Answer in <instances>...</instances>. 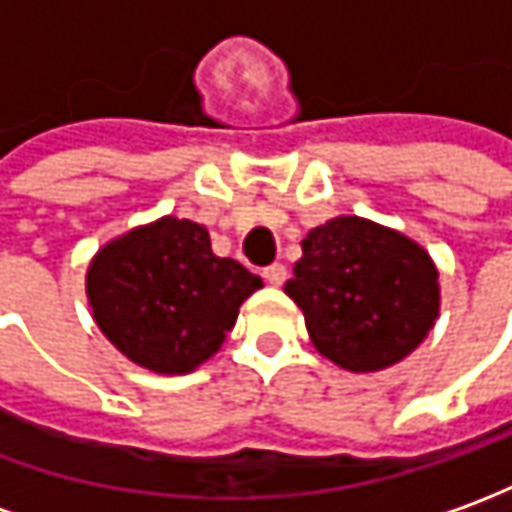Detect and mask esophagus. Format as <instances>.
Returning a JSON list of instances; mask_svg holds the SVG:
<instances>
[{"label":"esophagus","instance_id":"34e87169","mask_svg":"<svg viewBox=\"0 0 512 512\" xmlns=\"http://www.w3.org/2000/svg\"><path fill=\"white\" fill-rule=\"evenodd\" d=\"M264 281L267 284H273V287H279V284H284V279H287V267L284 264H270V267H264Z\"/></svg>","mask_w":512,"mask_h":512}]
</instances>
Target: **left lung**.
Returning <instances> with one entry per match:
<instances>
[{
  "label": "left lung",
  "instance_id": "1",
  "mask_svg": "<svg viewBox=\"0 0 512 512\" xmlns=\"http://www.w3.org/2000/svg\"><path fill=\"white\" fill-rule=\"evenodd\" d=\"M284 293L312 346L349 372H380L423 344L440 315V273L414 239L360 216H335L301 242Z\"/></svg>",
  "mask_w": 512,
  "mask_h": 512
}]
</instances>
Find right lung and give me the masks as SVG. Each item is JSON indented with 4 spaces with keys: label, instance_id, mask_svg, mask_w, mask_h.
I'll return each mask as SVG.
<instances>
[{
    "label": "right lung",
    "instance_id": "right-lung-1",
    "mask_svg": "<svg viewBox=\"0 0 512 512\" xmlns=\"http://www.w3.org/2000/svg\"><path fill=\"white\" fill-rule=\"evenodd\" d=\"M259 287L248 267L214 256L202 225L177 216L112 239L87 270L95 324L157 375H185L211 358Z\"/></svg>",
    "mask_w": 512,
    "mask_h": 512
}]
</instances>
